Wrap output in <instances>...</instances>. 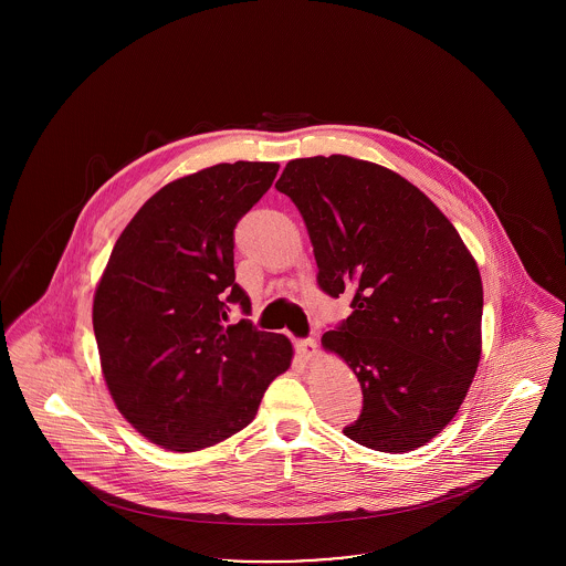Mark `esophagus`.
<instances>
[{
    "label": "esophagus",
    "instance_id": "obj_1",
    "mask_svg": "<svg viewBox=\"0 0 566 566\" xmlns=\"http://www.w3.org/2000/svg\"><path fill=\"white\" fill-rule=\"evenodd\" d=\"M295 350L303 360H314L318 356V346L314 339H298L295 344Z\"/></svg>",
    "mask_w": 566,
    "mask_h": 566
}]
</instances>
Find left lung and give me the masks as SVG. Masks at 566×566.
<instances>
[{
    "label": "left lung",
    "mask_w": 566,
    "mask_h": 566,
    "mask_svg": "<svg viewBox=\"0 0 566 566\" xmlns=\"http://www.w3.org/2000/svg\"><path fill=\"white\" fill-rule=\"evenodd\" d=\"M275 189L303 216L318 286L352 296L354 312L323 335L363 388L346 437L390 454L429 443L457 416L482 356L473 254L422 190L377 163L295 159Z\"/></svg>",
    "instance_id": "1"
}]
</instances>
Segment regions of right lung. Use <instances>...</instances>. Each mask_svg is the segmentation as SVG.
Returning <instances> with one entry per match:
<instances>
[{
    "mask_svg": "<svg viewBox=\"0 0 566 566\" xmlns=\"http://www.w3.org/2000/svg\"><path fill=\"white\" fill-rule=\"evenodd\" d=\"M277 163H218L155 192L114 243L93 296L102 374L123 418L169 452L245 429L293 344L250 321L224 326L235 282L233 229Z\"/></svg>",
    "mask_w": 566,
    "mask_h": 566,
    "instance_id": "1",
    "label": "right lung"
}]
</instances>
